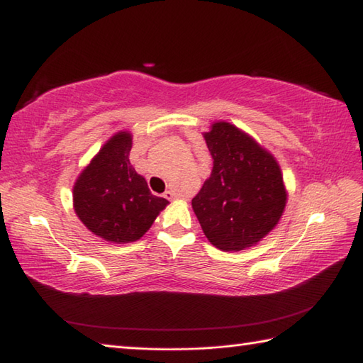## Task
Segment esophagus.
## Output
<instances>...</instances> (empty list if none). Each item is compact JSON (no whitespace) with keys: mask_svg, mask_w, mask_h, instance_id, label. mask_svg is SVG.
Wrapping results in <instances>:
<instances>
[{"mask_svg":"<svg viewBox=\"0 0 363 363\" xmlns=\"http://www.w3.org/2000/svg\"><path fill=\"white\" fill-rule=\"evenodd\" d=\"M167 199H174L176 198V194H174V191L173 190H167L165 191V195H164Z\"/></svg>","mask_w":363,"mask_h":363,"instance_id":"34e87169","label":"esophagus"}]
</instances>
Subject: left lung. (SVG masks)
I'll use <instances>...</instances> for the list:
<instances>
[{"mask_svg":"<svg viewBox=\"0 0 363 363\" xmlns=\"http://www.w3.org/2000/svg\"><path fill=\"white\" fill-rule=\"evenodd\" d=\"M203 135L213 167L191 207L215 248H251L276 228L287 204L281 167L272 152L228 121L212 123Z\"/></svg>","mask_w":363,"mask_h":363,"instance_id":"1","label":"left lung"}]
</instances>
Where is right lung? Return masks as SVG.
Instances as JSON below:
<instances>
[{
    "label": "right lung",
    "mask_w": 363,
    "mask_h": 363,
    "mask_svg": "<svg viewBox=\"0 0 363 363\" xmlns=\"http://www.w3.org/2000/svg\"><path fill=\"white\" fill-rule=\"evenodd\" d=\"M130 148L129 130L113 134L73 187V207L82 225L111 243L138 240L168 204L151 194L145 177L130 165Z\"/></svg>",
    "instance_id": "add662e5"
}]
</instances>
